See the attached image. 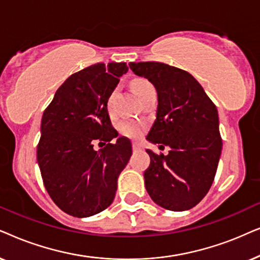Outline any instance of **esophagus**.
<instances>
[{"instance_id": "esophagus-1", "label": "esophagus", "mask_w": 260, "mask_h": 260, "mask_svg": "<svg viewBox=\"0 0 260 260\" xmlns=\"http://www.w3.org/2000/svg\"><path fill=\"white\" fill-rule=\"evenodd\" d=\"M133 150L134 151H140L141 150V145L139 143H133Z\"/></svg>"}]
</instances>
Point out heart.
<instances>
[{
  "instance_id": "b5f03b06",
  "label": "heart",
  "mask_w": 260,
  "mask_h": 260,
  "mask_svg": "<svg viewBox=\"0 0 260 260\" xmlns=\"http://www.w3.org/2000/svg\"><path fill=\"white\" fill-rule=\"evenodd\" d=\"M153 86L151 85L150 82H147L146 79H136L133 82V89L136 91V94L139 96L141 92L146 91L148 89H152ZM113 95H110L109 101H108V108L110 109V102H112ZM119 129L123 136L129 137V138H139L143 134L145 129V124L143 122H138V121H131V120H123L119 123Z\"/></svg>"
}]
</instances>
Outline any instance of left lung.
<instances>
[{"label":"left lung","mask_w":260,"mask_h":260,"mask_svg":"<svg viewBox=\"0 0 260 260\" xmlns=\"http://www.w3.org/2000/svg\"><path fill=\"white\" fill-rule=\"evenodd\" d=\"M158 94L155 120L146 140L169 146V153L150 154L145 186L154 203L183 212L207 195L222 150L219 114L206 91L189 72L158 61L129 63Z\"/></svg>","instance_id":"left-lung-1"}]
</instances>
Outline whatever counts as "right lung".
<instances>
[{
    "instance_id": "obj_1",
    "label": "right lung",
    "mask_w": 260,
    "mask_h": 260,
    "mask_svg": "<svg viewBox=\"0 0 260 260\" xmlns=\"http://www.w3.org/2000/svg\"><path fill=\"white\" fill-rule=\"evenodd\" d=\"M126 63H99L71 75L43 114L38 165L48 195L69 215L89 217L112 205L132 144L110 123L107 103ZM117 138L95 151L96 141Z\"/></svg>"
}]
</instances>
